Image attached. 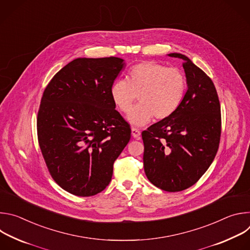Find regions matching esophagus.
Segmentation results:
<instances>
[{"instance_id": "obj_1", "label": "esophagus", "mask_w": 250, "mask_h": 250, "mask_svg": "<svg viewBox=\"0 0 250 250\" xmlns=\"http://www.w3.org/2000/svg\"><path fill=\"white\" fill-rule=\"evenodd\" d=\"M131 135L136 138V139H139L140 138V130L136 127H131Z\"/></svg>"}]
</instances>
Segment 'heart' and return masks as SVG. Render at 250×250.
Masks as SVG:
<instances>
[{
  "mask_svg": "<svg viewBox=\"0 0 250 250\" xmlns=\"http://www.w3.org/2000/svg\"><path fill=\"white\" fill-rule=\"evenodd\" d=\"M186 88V77L180 69L146 61L132 66L126 80L117 79L112 84L111 96L120 111L128 113L138 95L140 103L127 119L134 125H144L153 117H170L181 104Z\"/></svg>",
  "mask_w": 250,
  "mask_h": 250,
  "instance_id": "1",
  "label": "heart"
}]
</instances>
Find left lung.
Masks as SVG:
<instances>
[{"label": "left lung", "mask_w": 250, "mask_h": 250, "mask_svg": "<svg viewBox=\"0 0 250 250\" xmlns=\"http://www.w3.org/2000/svg\"><path fill=\"white\" fill-rule=\"evenodd\" d=\"M183 60L188 90L170 117L141 133L148 180L166 192L183 191L199 181L216 157L222 132L219 96L211 79L187 56Z\"/></svg>", "instance_id": "8db88e82"}]
</instances>
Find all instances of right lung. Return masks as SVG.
<instances>
[{
  "label": "right lung",
  "instance_id": "right-lung-1",
  "mask_svg": "<svg viewBox=\"0 0 250 250\" xmlns=\"http://www.w3.org/2000/svg\"><path fill=\"white\" fill-rule=\"evenodd\" d=\"M124 65L114 56L74 59L43 92L37 120L39 145L52 179L70 194L102 192L130 139V126L111 96Z\"/></svg>",
  "mask_w": 250,
  "mask_h": 250
}]
</instances>
